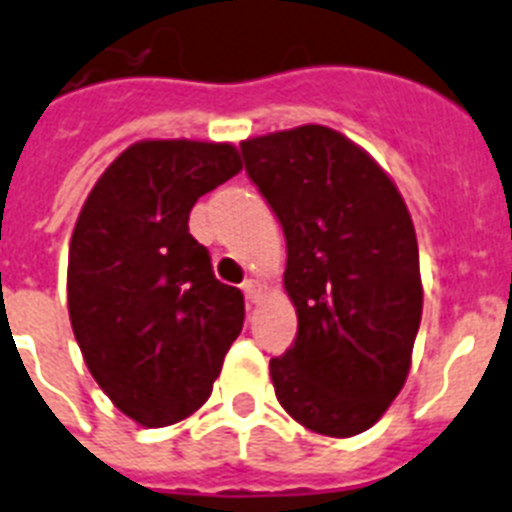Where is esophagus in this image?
<instances>
[{
    "mask_svg": "<svg viewBox=\"0 0 512 512\" xmlns=\"http://www.w3.org/2000/svg\"><path fill=\"white\" fill-rule=\"evenodd\" d=\"M242 291L249 302H257V299H260V294H263V283L257 281V278H247V281L242 283Z\"/></svg>",
    "mask_w": 512,
    "mask_h": 512,
    "instance_id": "obj_1",
    "label": "esophagus"
}]
</instances>
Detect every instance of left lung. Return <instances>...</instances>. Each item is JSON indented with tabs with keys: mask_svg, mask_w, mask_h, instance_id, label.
I'll use <instances>...</instances> for the list:
<instances>
[{
	"mask_svg": "<svg viewBox=\"0 0 512 512\" xmlns=\"http://www.w3.org/2000/svg\"><path fill=\"white\" fill-rule=\"evenodd\" d=\"M242 156L286 236L283 286L299 320L291 349L270 359L278 401L317 435H359L401 393L422 322L409 208L330 127L252 137Z\"/></svg>",
	"mask_w": 512,
	"mask_h": 512,
	"instance_id": "obj_1",
	"label": "left lung"
}]
</instances>
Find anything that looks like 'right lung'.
Listing matches in <instances>:
<instances>
[{
	"label": "right lung",
	"mask_w": 512,
	"mask_h": 512,
	"mask_svg": "<svg viewBox=\"0 0 512 512\" xmlns=\"http://www.w3.org/2000/svg\"><path fill=\"white\" fill-rule=\"evenodd\" d=\"M229 143L143 140L90 190L70 244L67 304L90 375L143 427H166L208 401L244 296L213 276L190 234L197 197L239 174Z\"/></svg>",
	"instance_id": "1"
}]
</instances>
